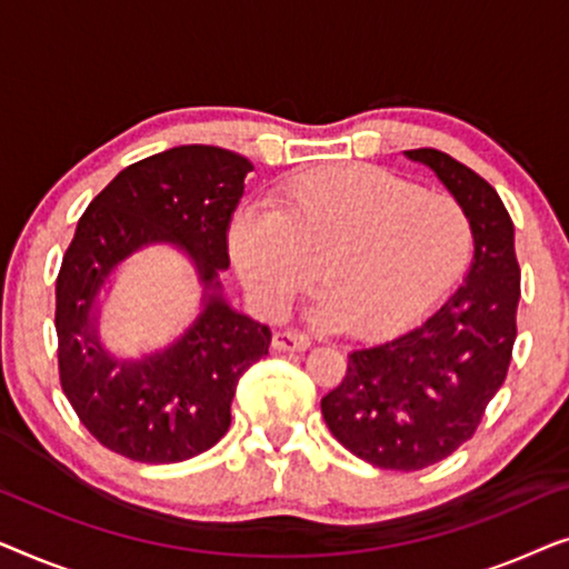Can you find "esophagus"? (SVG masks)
I'll return each instance as SVG.
<instances>
[{"instance_id": "obj_1", "label": "esophagus", "mask_w": 569, "mask_h": 569, "mask_svg": "<svg viewBox=\"0 0 569 569\" xmlns=\"http://www.w3.org/2000/svg\"><path fill=\"white\" fill-rule=\"evenodd\" d=\"M271 345H274L279 352H306L310 347V337L298 329H282L274 333V341H271Z\"/></svg>"}]
</instances>
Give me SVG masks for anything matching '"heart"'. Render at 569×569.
Here are the masks:
<instances>
[{"instance_id":"heart-1","label":"heart","mask_w":569,"mask_h":569,"mask_svg":"<svg viewBox=\"0 0 569 569\" xmlns=\"http://www.w3.org/2000/svg\"><path fill=\"white\" fill-rule=\"evenodd\" d=\"M230 251L267 310L290 306L318 267L316 321L378 339L453 290L471 261L473 228L448 193L376 166H345L287 181L274 212L240 209Z\"/></svg>"}]
</instances>
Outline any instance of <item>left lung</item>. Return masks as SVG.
Listing matches in <instances>:
<instances>
[{
  "label": "left lung",
  "mask_w": 569,
  "mask_h": 569,
  "mask_svg": "<svg viewBox=\"0 0 569 569\" xmlns=\"http://www.w3.org/2000/svg\"><path fill=\"white\" fill-rule=\"evenodd\" d=\"M432 168L473 228L469 274L399 337L349 352L347 376L321 399L333 438L378 469L419 471L471 440L508 376L520 267L502 199L450 154L403 152Z\"/></svg>",
  "instance_id": "1"
}]
</instances>
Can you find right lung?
<instances>
[{"label":"right lung","instance_id":"1","mask_svg":"<svg viewBox=\"0 0 569 569\" xmlns=\"http://www.w3.org/2000/svg\"><path fill=\"white\" fill-rule=\"evenodd\" d=\"M248 170L222 147H173L123 168L77 222L57 277L59 380L92 438L131 461L178 463L212 448L240 376L269 355V326L232 310L217 279L230 267V217ZM154 242L192 256L202 313L173 346L123 361L99 345L97 295L121 260Z\"/></svg>","mask_w":569,"mask_h":569}]
</instances>
